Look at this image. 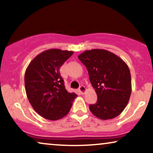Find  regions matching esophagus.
Segmentation results:
<instances>
[{
	"label": "esophagus",
	"mask_w": 153,
	"mask_h": 153,
	"mask_svg": "<svg viewBox=\"0 0 153 153\" xmlns=\"http://www.w3.org/2000/svg\"><path fill=\"white\" fill-rule=\"evenodd\" d=\"M79 91L81 92V93L83 95V94L85 93V91H86V88H85V86H83V85H81V86L79 87Z\"/></svg>",
	"instance_id": "1"
}]
</instances>
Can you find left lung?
<instances>
[{
	"label": "left lung",
	"mask_w": 153,
	"mask_h": 153,
	"mask_svg": "<svg viewBox=\"0 0 153 153\" xmlns=\"http://www.w3.org/2000/svg\"><path fill=\"white\" fill-rule=\"evenodd\" d=\"M86 67L97 95L89 108L102 120L116 118L126 107L131 93L130 71L120 57L104 49L87 50L78 56Z\"/></svg>",
	"instance_id": "left-lung-1"
}]
</instances>
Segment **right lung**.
Listing matches in <instances>:
<instances>
[{
    "label": "right lung",
    "mask_w": 153,
    "mask_h": 153,
    "mask_svg": "<svg viewBox=\"0 0 153 153\" xmlns=\"http://www.w3.org/2000/svg\"><path fill=\"white\" fill-rule=\"evenodd\" d=\"M73 53L57 49L46 50L26 68L27 97L35 111L48 120H57L65 116L77 97L74 93H68L60 74V68Z\"/></svg>",
    "instance_id": "1"
}]
</instances>
